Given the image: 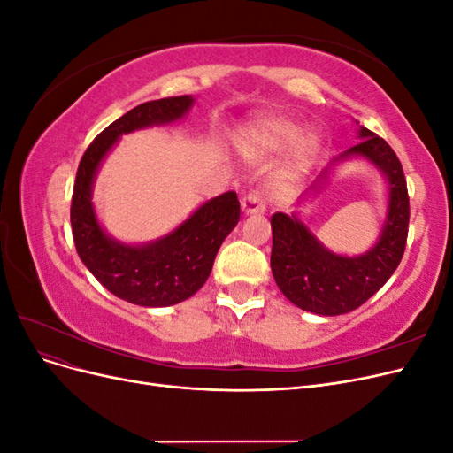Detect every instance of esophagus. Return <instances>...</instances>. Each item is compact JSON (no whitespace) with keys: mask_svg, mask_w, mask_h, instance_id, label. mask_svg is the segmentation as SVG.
Listing matches in <instances>:
<instances>
[{"mask_svg":"<svg viewBox=\"0 0 453 453\" xmlns=\"http://www.w3.org/2000/svg\"><path fill=\"white\" fill-rule=\"evenodd\" d=\"M242 208H243V211L248 213V215L265 213V210H266L265 195L260 193V190H251V193L242 200Z\"/></svg>","mask_w":453,"mask_h":453,"instance_id":"1","label":"esophagus"}]
</instances>
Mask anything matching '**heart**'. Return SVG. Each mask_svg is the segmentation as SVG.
<instances>
[{
  "mask_svg": "<svg viewBox=\"0 0 453 453\" xmlns=\"http://www.w3.org/2000/svg\"><path fill=\"white\" fill-rule=\"evenodd\" d=\"M298 134V127L283 117H265L257 120L242 135V149L251 158H266L280 153ZM297 139V138H296ZM295 140V139H294ZM296 141V140H295ZM315 135L303 134L293 142L281 168L276 173V185L283 187L303 172L315 153Z\"/></svg>",
  "mask_w": 453,
  "mask_h": 453,
  "instance_id": "heart-1",
  "label": "heart"
}]
</instances>
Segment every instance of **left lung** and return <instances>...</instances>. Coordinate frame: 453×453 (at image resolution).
I'll return each instance as SVG.
<instances>
[{
	"instance_id": "8db88e82",
	"label": "left lung",
	"mask_w": 453,
	"mask_h": 453,
	"mask_svg": "<svg viewBox=\"0 0 453 453\" xmlns=\"http://www.w3.org/2000/svg\"><path fill=\"white\" fill-rule=\"evenodd\" d=\"M359 135L361 142L340 158L359 155L372 160L389 181L388 223L372 250L361 257L334 255L295 215L273 213L270 219L273 280L293 304L311 313L340 315L359 308L391 278L404 255L410 200L403 164L374 132L361 127Z\"/></svg>"
}]
</instances>
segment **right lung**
<instances>
[{
  "mask_svg": "<svg viewBox=\"0 0 453 453\" xmlns=\"http://www.w3.org/2000/svg\"><path fill=\"white\" fill-rule=\"evenodd\" d=\"M190 105V96H172L130 109L96 135L77 168L70 210L75 250L107 291L138 306H172L193 296L208 280L223 240L240 221L236 193L205 202L170 236L140 248L105 236L96 221L90 202L94 173L119 135L172 122Z\"/></svg>",
  "mask_w": 453,
  "mask_h": 453,
  "instance_id": "1",
  "label": "right lung"
}]
</instances>
